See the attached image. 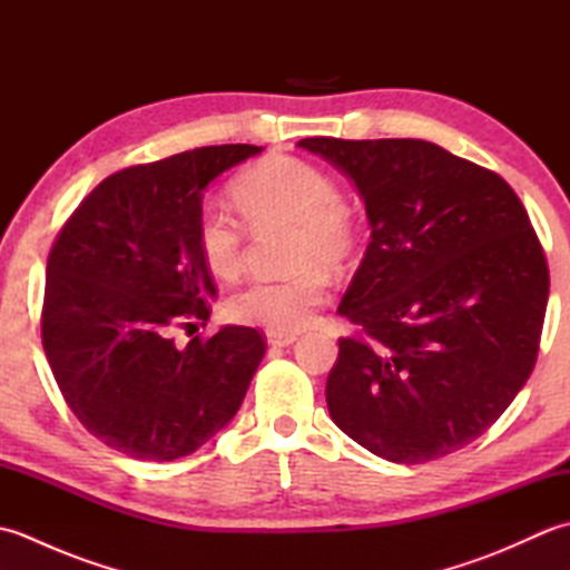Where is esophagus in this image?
<instances>
[{"instance_id": "esophagus-1", "label": "esophagus", "mask_w": 570, "mask_h": 570, "mask_svg": "<svg viewBox=\"0 0 570 570\" xmlns=\"http://www.w3.org/2000/svg\"><path fill=\"white\" fill-rule=\"evenodd\" d=\"M298 337V333H282V331H266V343L274 347H286L292 345Z\"/></svg>"}]
</instances>
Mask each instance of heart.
Here are the masks:
<instances>
[{
	"mask_svg": "<svg viewBox=\"0 0 570 570\" xmlns=\"http://www.w3.org/2000/svg\"><path fill=\"white\" fill-rule=\"evenodd\" d=\"M233 200L252 227L294 225V264L288 278H257L227 301L239 323L269 331H301L328 296V276L316 266L343 259L355 237V213L321 166L296 156H266L233 180ZM198 247L208 269L233 278L245 259V225L220 203L198 213Z\"/></svg>",
	"mask_w": 570,
	"mask_h": 570,
	"instance_id": "obj_1",
	"label": "heart"
}]
</instances>
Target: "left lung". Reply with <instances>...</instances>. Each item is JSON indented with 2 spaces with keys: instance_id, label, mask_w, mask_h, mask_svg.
Segmentation results:
<instances>
[{
  "instance_id": "left-lung-1",
  "label": "left lung",
  "mask_w": 570,
  "mask_h": 570,
  "mask_svg": "<svg viewBox=\"0 0 570 570\" xmlns=\"http://www.w3.org/2000/svg\"><path fill=\"white\" fill-rule=\"evenodd\" d=\"M353 180L372 239L337 313V429L416 465L480 439L537 365L549 264L512 186L423 139L308 137Z\"/></svg>"
}]
</instances>
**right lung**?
Masks as SVG:
<instances>
[{
	"label": "right lung",
	"instance_id": "1",
	"mask_svg": "<svg viewBox=\"0 0 570 570\" xmlns=\"http://www.w3.org/2000/svg\"><path fill=\"white\" fill-rule=\"evenodd\" d=\"M200 147L95 186L48 252L41 343L72 414L105 445L176 460L225 429L264 357V335L225 325L186 347L174 333L210 318L215 284L198 247L203 188L259 154Z\"/></svg>",
	"mask_w": 570,
	"mask_h": 570
}]
</instances>
